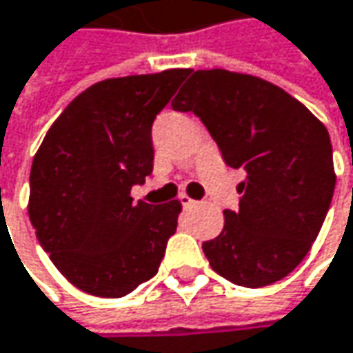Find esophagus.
Wrapping results in <instances>:
<instances>
[{
    "label": "esophagus",
    "mask_w": 353,
    "mask_h": 353,
    "mask_svg": "<svg viewBox=\"0 0 353 353\" xmlns=\"http://www.w3.org/2000/svg\"><path fill=\"white\" fill-rule=\"evenodd\" d=\"M179 202H181V206H183V208H192V206H196V200H192L190 196H179Z\"/></svg>",
    "instance_id": "1"
}]
</instances>
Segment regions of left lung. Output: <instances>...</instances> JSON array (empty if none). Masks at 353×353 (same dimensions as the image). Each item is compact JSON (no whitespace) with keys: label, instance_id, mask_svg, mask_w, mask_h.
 <instances>
[{"label":"left lung","instance_id":"obj_1","mask_svg":"<svg viewBox=\"0 0 353 353\" xmlns=\"http://www.w3.org/2000/svg\"><path fill=\"white\" fill-rule=\"evenodd\" d=\"M206 125L226 165L244 170L239 210L204 242L210 267L241 287H267L293 271L330 210L336 174L330 133L271 82L222 68L196 70L172 103Z\"/></svg>","mask_w":353,"mask_h":353}]
</instances>
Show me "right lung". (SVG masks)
Returning <instances> with one entry per match:
<instances>
[{
	"label": "right lung",
	"instance_id": "right-lung-1",
	"mask_svg": "<svg viewBox=\"0 0 353 353\" xmlns=\"http://www.w3.org/2000/svg\"><path fill=\"white\" fill-rule=\"evenodd\" d=\"M190 68L97 82L50 127L30 174L36 236L74 287L125 297L155 276L181 204L133 202L153 172L151 127Z\"/></svg>",
	"mask_w": 353,
	"mask_h": 353
}]
</instances>
